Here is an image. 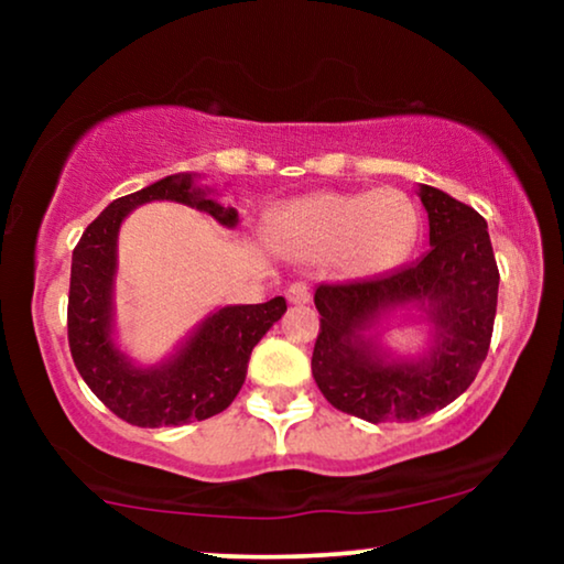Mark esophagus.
Returning a JSON list of instances; mask_svg holds the SVG:
<instances>
[{"label": "esophagus", "instance_id": "esophagus-1", "mask_svg": "<svg viewBox=\"0 0 564 564\" xmlns=\"http://www.w3.org/2000/svg\"><path fill=\"white\" fill-rule=\"evenodd\" d=\"M288 300L292 305H305L313 300V288L307 282H292L288 288Z\"/></svg>", "mask_w": 564, "mask_h": 564}]
</instances>
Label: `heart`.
Listing matches in <instances>:
<instances>
[{
    "label": "heart",
    "mask_w": 564,
    "mask_h": 564,
    "mask_svg": "<svg viewBox=\"0 0 564 564\" xmlns=\"http://www.w3.org/2000/svg\"><path fill=\"white\" fill-rule=\"evenodd\" d=\"M280 241L307 259H338L351 276L398 267L419 236V210L405 192H318L282 213Z\"/></svg>",
    "instance_id": "heart-1"
}]
</instances>
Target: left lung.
Returning a JSON list of instances; mask_svg holds the SVG:
<instances>
[{
  "instance_id": "obj_1",
  "label": "left lung",
  "mask_w": 564,
  "mask_h": 564,
  "mask_svg": "<svg viewBox=\"0 0 564 564\" xmlns=\"http://www.w3.org/2000/svg\"><path fill=\"white\" fill-rule=\"evenodd\" d=\"M419 195L429 213V253L390 274L315 290V382L330 405L369 423L419 421L442 411L473 384L490 349L500 274L488 223L429 184ZM408 302L430 313L435 346L421 362H384L360 330L384 306Z\"/></svg>"
}]
</instances>
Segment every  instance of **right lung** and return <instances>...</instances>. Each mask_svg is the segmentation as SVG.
Masks as SVG:
<instances>
[{
    "mask_svg": "<svg viewBox=\"0 0 564 564\" xmlns=\"http://www.w3.org/2000/svg\"><path fill=\"white\" fill-rule=\"evenodd\" d=\"M151 199L197 207L228 228L238 223L236 207L207 199L203 189L192 187L189 174H176L115 199L76 243L68 284V349L89 390L118 419L141 429L184 426L226 411L246 380L253 346L288 311L284 297L223 307L195 330L172 361L151 369L130 365L110 336L115 243L122 218Z\"/></svg>",
    "mask_w": 564,
    "mask_h": 564,
    "instance_id": "add662e5",
    "label": "right lung"
}]
</instances>
